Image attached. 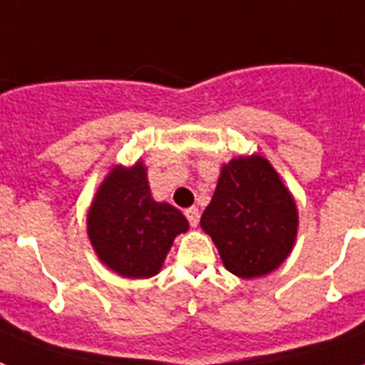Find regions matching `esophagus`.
<instances>
[{
	"label": "esophagus",
	"mask_w": 365,
	"mask_h": 365,
	"mask_svg": "<svg viewBox=\"0 0 365 365\" xmlns=\"http://www.w3.org/2000/svg\"><path fill=\"white\" fill-rule=\"evenodd\" d=\"M185 217L190 220V224L195 228L197 224H199V209L197 207H190V209H185Z\"/></svg>",
	"instance_id": "esophagus-1"
}]
</instances>
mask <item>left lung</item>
<instances>
[{
    "mask_svg": "<svg viewBox=\"0 0 365 365\" xmlns=\"http://www.w3.org/2000/svg\"><path fill=\"white\" fill-rule=\"evenodd\" d=\"M201 228L232 274L257 279L279 269L292 253L298 207L265 156H236L220 168Z\"/></svg>",
    "mask_w": 365,
    "mask_h": 365,
    "instance_id": "1",
    "label": "left lung"
}]
</instances>
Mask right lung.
Instances as JSON below:
<instances>
[{"instance_id":"right-lung-1","label":"right lung","mask_w":365,"mask_h":365,"mask_svg":"<svg viewBox=\"0 0 365 365\" xmlns=\"http://www.w3.org/2000/svg\"><path fill=\"white\" fill-rule=\"evenodd\" d=\"M187 230L190 222L180 210L153 199L143 160L115 164L86 212V234L96 257L123 279L158 274L175 236Z\"/></svg>"}]
</instances>
